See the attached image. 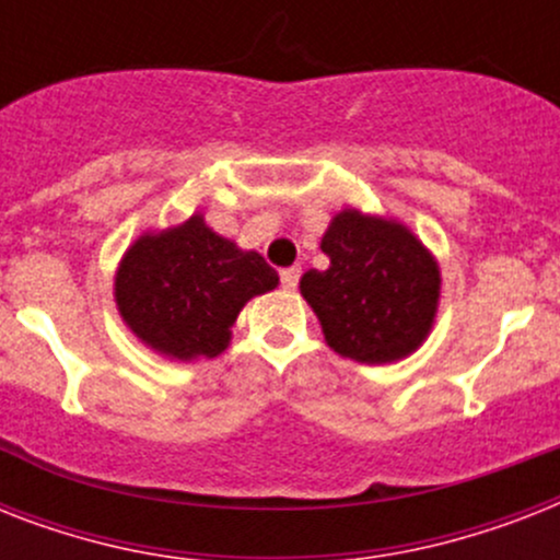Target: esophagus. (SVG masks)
I'll return each instance as SVG.
<instances>
[{"instance_id": "1", "label": "esophagus", "mask_w": 560, "mask_h": 560, "mask_svg": "<svg viewBox=\"0 0 560 560\" xmlns=\"http://www.w3.org/2000/svg\"><path fill=\"white\" fill-rule=\"evenodd\" d=\"M299 276H302V267H288V270L279 272L281 288L284 290H296L299 288Z\"/></svg>"}]
</instances>
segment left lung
<instances>
[{"instance_id": "obj_1", "label": "left lung", "mask_w": 560, "mask_h": 560, "mask_svg": "<svg viewBox=\"0 0 560 560\" xmlns=\"http://www.w3.org/2000/svg\"><path fill=\"white\" fill-rule=\"evenodd\" d=\"M328 270L299 281L328 346L360 363H392L416 351L439 305V267L407 226L340 211L323 237Z\"/></svg>"}]
</instances>
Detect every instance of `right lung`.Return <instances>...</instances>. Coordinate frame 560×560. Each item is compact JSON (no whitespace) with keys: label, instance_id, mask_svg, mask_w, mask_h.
Masks as SVG:
<instances>
[{"label":"right lung","instance_id":"right-lung-1","mask_svg":"<svg viewBox=\"0 0 560 560\" xmlns=\"http://www.w3.org/2000/svg\"><path fill=\"white\" fill-rule=\"evenodd\" d=\"M279 284L258 253L214 235L200 214L139 237L116 276L118 311L130 331L177 360L218 358L241 307Z\"/></svg>","mask_w":560,"mask_h":560}]
</instances>
